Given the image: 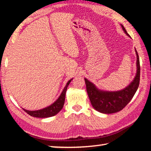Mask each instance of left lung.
<instances>
[{
  "instance_id": "8db88e82",
  "label": "left lung",
  "mask_w": 151,
  "mask_h": 151,
  "mask_svg": "<svg viewBox=\"0 0 151 151\" xmlns=\"http://www.w3.org/2000/svg\"><path fill=\"white\" fill-rule=\"evenodd\" d=\"M122 29L125 34L129 36L126 29L121 24ZM137 55V73L131 83L126 88L118 91H104L99 90L93 83L85 78L86 91L92 106L96 111L104 114H111L117 112L131 101L136 93L140 82V61L139 55L135 49Z\"/></svg>"
}]
</instances>
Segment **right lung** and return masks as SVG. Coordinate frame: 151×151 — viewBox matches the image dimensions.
Wrapping results in <instances>:
<instances>
[{"instance_id":"obj_1","label":"right lung","mask_w":151,"mask_h":151,"mask_svg":"<svg viewBox=\"0 0 151 151\" xmlns=\"http://www.w3.org/2000/svg\"><path fill=\"white\" fill-rule=\"evenodd\" d=\"M72 80L73 78L67 82L65 87L64 88L63 91L62 93H61L59 97L57 99V101L54 102L52 104H50V106H48L42 109L37 110V111H28V110L24 109L23 110L27 114H29V115L34 117H38V118H48V117L56 115V114L58 113V112L60 111V110L63 109L65 101L66 91L67 90L68 85H69L70 81Z\"/></svg>"}]
</instances>
